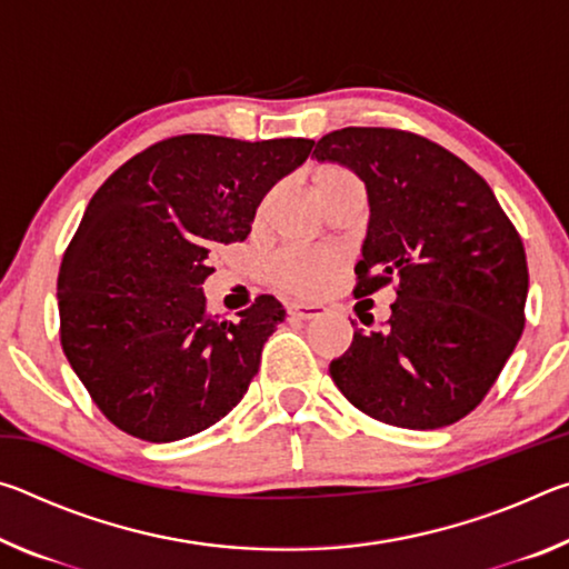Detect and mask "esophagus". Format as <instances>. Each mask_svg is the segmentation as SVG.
<instances>
[{
	"label": "esophagus",
	"mask_w": 569,
	"mask_h": 569,
	"mask_svg": "<svg viewBox=\"0 0 569 569\" xmlns=\"http://www.w3.org/2000/svg\"><path fill=\"white\" fill-rule=\"evenodd\" d=\"M288 313H291L293 319L311 321V319H319V316H323V306H319V303H301V301H293L291 306H288Z\"/></svg>",
	"instance_id": "34e87169"
}]
</instances>
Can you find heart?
<instances>
[{"label":"heart","mask_w":569,"mask_h":569,"mask_svg":"<svg viewBox=\"0 0 569 569\" xmlns=\"http://www.w3.org/2000/svg\"><path fill=\"white\" fill-rule=\"evenodd\" d=\"M346 170L339 168H326L316 176V182L331 176H341ZM336 263H339V256L333 250L326 248H291L276 261V281L281 283L288 291L296 293H316L329 283Z\"/></svg>","instance_id":"1"}]
</instances>
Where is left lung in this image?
Instances as JSON below:
<instances>
[{
  "instance_id": "1",
  "label": "left lung",
  "mask_w": 569,
  "mask_h": 569,
  "mask_svg": "<svg viewBox=\"0 0 569 569\" xmlns=\"http://www.w3.org/2000/svg\"><path fill=\"white\" fill-rule=\"evenodd\" d=\"M313 158L356 172L369 196L356 293L397 283L391 319L353 331L333 383L391 427H449L487 397L522 336V238L485 178L421 134L343 128Z\"/></svg>"
}]
</instances>
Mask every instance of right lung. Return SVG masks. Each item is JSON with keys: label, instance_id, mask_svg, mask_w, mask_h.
Returning <instances> with one entry per match:
<instances>
[{"label": "right lung", "instance_id": "right-lung-1", "mask_svg": "<svg viewBox=\"0 0 569 569\" xmlns=\"http://www.w3.org/2000/svg\"><path fill=\"white\" fill-rule=\"evenodd\" d=\"M311 148L303 138L178 134L94 192L62 258L57 301L67 361L114 427L178 441L243 399L286 311L258 296L238 321L210 316V256L246 240L266 192Z\"/></svg>", "mask_w": 569, "mask_h": 569}]
</instances>
